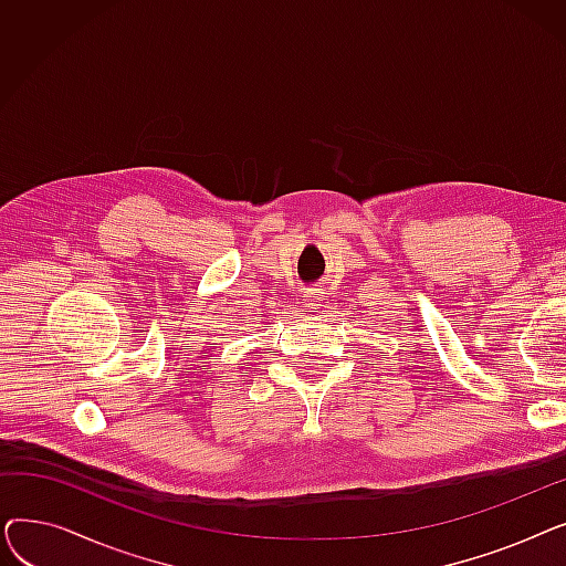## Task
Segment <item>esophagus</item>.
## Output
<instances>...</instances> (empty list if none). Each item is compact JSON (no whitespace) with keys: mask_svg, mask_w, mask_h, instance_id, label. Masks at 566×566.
<instances>
[{"mask_svg":"<svg viewBox=\"0 0 566 566\" xmlns=\"http://www.w3.org/2000/svg\"><path fill=\"white\" fill-rule=\"evenodd\" d=\"M303 298H305V305H307L310 310H321V307H323V305H321V303H323V293H321L318 289H307Z\"/></svg>","mask_w":566,"mask_h":566,"instance_id":"34e87169","label":"esophagus"}]
</instances>
